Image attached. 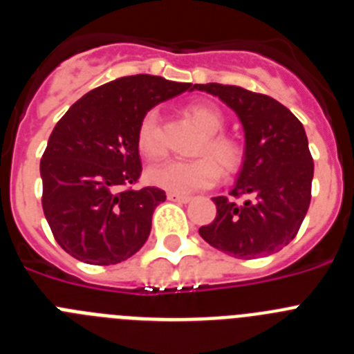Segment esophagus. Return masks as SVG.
<instances>
[{"label": "esophagus", "mask_w": 354, "mask_h": 354, "mask_svg": "<svg viewBox=\"0 0 354 354\" xmlns=\"http://www.w3.org/2000/svg\"><path fill=\"white\" fill-rule=\"evenodd\" d=\"M167 196H168V200H171V202H179V204H187V202L192 200V196L180 195V193H174V192L168 193Z\"/></svg>", "instance_id": "34e87169"}]
</instances>
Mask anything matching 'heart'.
Instances as JSON below:
<instances>
[{"mask_svg":"<svg viewBox=\"0 0 354 354\" xmlns=\"http://www.w3.org/2000/svg\"><path fill=\"white\" fill-rule=\"evenodd\" d=\"M187 115L193 118L200 131L205 134L198 147L196 159H170L159 162L147 170V180L152 186L174 193H193L196 189L212 186L221 177V167L227 171L239 168L243 161V149L230 136L220 134L223 127V115L218 108L204 102H195L187 106ZM136 145L145 158L156 159L165 152L159 127V113L156 109H149L142 117L136 131Z\"/></svg>","mask_w":354,"mask_h":354,"instance_id":"obj_1","label":"heart"}]
</instances>
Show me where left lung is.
Listing matches in <instances>:
<instances>
[{
	"label": "left lung",
	"mask_w": 354,
	"mask_h": 354,
	"mask_svg": "<svg viewBox=\"0 0 354 354\" xmlns=\"http://www.w3.org/2000/svg\"><path fill=\"white\" fill-rule=\"evenodd\" d=\"M193 88L220 97L245 129V159L230 195L214 196L216 218L200 236L236 259L277 253L296 237L310 205L312 161L303 124L273 97L232 84Z\"/></svg>",
	"instance_id": "8db88e82"
}]
</instances>
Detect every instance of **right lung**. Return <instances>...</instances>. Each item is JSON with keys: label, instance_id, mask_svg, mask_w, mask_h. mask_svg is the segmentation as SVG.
Returning <instances> with one entry per match:
<instances>
[{"label": "right lung", "instance_id": "obj_1", "mask_svg": "<svg viewBox=\"0 0 354 354\" xmlns=\"http://www.w3.org/2000/svg\"><path fill=\"white\" fill-rule=\"evenodd\" d=\"M186 90L193 84L150 74L118 77L84 93L58 120L40 161L42 209L68 255L109 266L145 245L167 195L131 187L142 174L136 131L149 109Z\"/></svg>", "mask_w": 354, "mask_h": 354}]
</instances>
